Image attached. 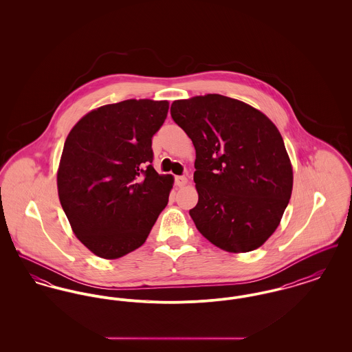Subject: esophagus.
<instances>
[{"label": "esophagus", "instance_id": "obj_1", "mask_svg": "<svg viewBox=\"0 0 352 352\" xmlns=\"http://www.w3.org/2000/svg\"><path fill=\"white\" fill-rule=\"evenodd\" d=\"M187 184V178L184 177V175H177L175 177V184L178 186V187H182L184 184Z\"/></svg>", "mask_w": 352, "mask_h": 352}]
</instances>
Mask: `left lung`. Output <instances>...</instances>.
I'll list each match as a JSON object with an SVG mask.
<instances>
[{"mask_svg":"<svg viewBox=\"0 0 352 352\" xmlns=\"http://www.w3.org/2000/svg\"><path fill=\"white\" fill-rule=\"evenodd\" d=\"M171 118L191 138L198 231L227 252L261 247L276 231L293 188L284 140L264 113L217 94L177 100Z\"/></svg>","mask_w":352,"mask_h":352,"instance_id":"1","label":"left lung"}]
</instances>
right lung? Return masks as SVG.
I'll use <instances>...</instances> for the list:
<instances>
[{"label":"right lung","mask_w":352,"mask_h":352,"mask_svg":"<svg viewBox=\"0 0 352 352\" xmlns=\"http://www.w3.org/2000/svg\"><path fill=\"white\" fill-rule=\"evenodd\" d=\"M168 101L125 100L87 113L69 132L58 194L74 234L102 258L140 248L168 206L171 175L153 168L151 138Z\"/></svg>","instance_id":"right-lung-1"}]
</instances>
